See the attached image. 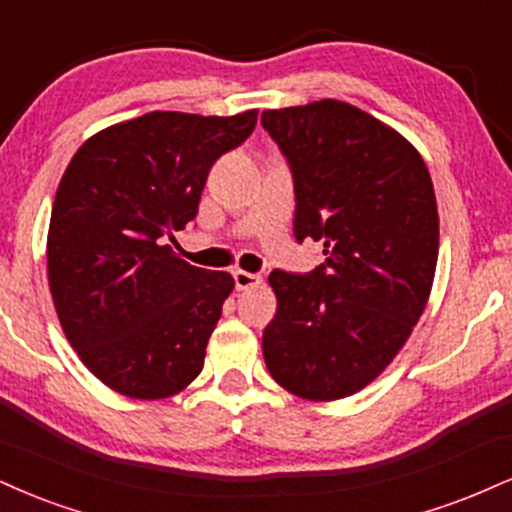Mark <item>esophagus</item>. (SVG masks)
Listing matches in <instances>:
<instances>
[{"label":"esophagus","mask_w":512,"mask_h":512,"mask_svg":"<svg viewBox=\"0 0 512 512\" xmlns=\"http://www.w3.org/2000/svg\"><path fill=\"white\" fill-rule=\"evenodd\" d=\"M233 281H236L238 291H248V288H252V286H260L262 276L243 272V269H236V272H233Z\"/></svg>","instance_id":"1"}]
</instances>
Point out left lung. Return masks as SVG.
<instances>
[{
    "instance_id": "obj_1",
    "label": "left lung",
    "mask_w": 512,
    "mask_h": 512,
    "mask_svg": "<svg viewBox=\"0 0 512 512\" xmlns=\"http://www.w3.org/2000/svg\"><path fill=\"white\" fill-rule=\"evenodd\" d=\"M262 126L293 171V233L326 262L269 274L276 315L262 334L269 374L293 396H353L391 365L420 322L439 260L427 164L398 131L341 100L267 109Z\"/></svg>"
}]
</instances>
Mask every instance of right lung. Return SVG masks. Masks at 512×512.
Wrapping results in <instances>:
<instances>
[{
  "mask_svg": "<svg viewBox=\"0 0 512 512\" xmlns=\"http://www.w3.org/2000/svg\"><path fill=\"white\" fill-rule=\"evenodd\" d=\"M255 123L257 109L150 112L85 140L61 176L49 293L80 362L121 396H176L202 372L236 283L181 260L164 238L195 219L212 164Z\"/></svg>",
  "mask_w": 512,
  "mask_h": 512,
  "instance_id": "obj_1",
  "label": "right lung"
}]
</instances>
